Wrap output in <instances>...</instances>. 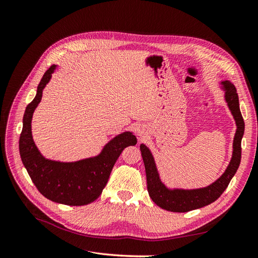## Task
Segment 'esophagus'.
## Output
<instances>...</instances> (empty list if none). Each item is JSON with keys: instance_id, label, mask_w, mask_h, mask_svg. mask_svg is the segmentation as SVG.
<instances>
[{"instance_id": "1", "label": "esophagus", "mask_w": 258, "mask_h": 258, "mask_svg": "<svg viewBox=\"0 0 258 258\" xmlns=\"http://www.w3.org/2000/svg\"><path fill=\"white\" fill-rule=\"evenodd\" d=\"M142 134V131L141 130H139V135H141Z\"/></svg>"}]
</instances>
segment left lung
Listing matches in <instances>:
<instances>
[{
  "mask_svg": "<svg viewBox=\"0 0 258 258\" xmlns=\"http://www.w3.org/2000/svg\"><path fill=\"white\" fill-rule=\"evenodd\" d=\"M223 85L226 90V101H227L231 114L237 123V131L235 139H233L231 161L224 174L216 182L205 187V188L170 190L160 181L150 150L143 144L140 146L145 166L148 195L155 204L161 209L171 211V212L182 213L212 204L221 197V195L229 185L232 176L237 172L241 161V140L244 134V120L240 112L239 98L236 87L229 82H223Z\"/></svg>",
  "mask_w": 258,
  "mask_h": 258,
  "instance_id": "1",
  "label": "left lung"
}]
</instances>
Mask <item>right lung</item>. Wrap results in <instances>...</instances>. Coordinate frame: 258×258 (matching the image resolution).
Returning a JSON list of instances; mask_svg holds the SVG:
<instances>
[{
    "instance_id": "right-lung-1",
    "label": "right lung",
    "mask_w": 258,
    "mask_h": 258,
    "mask_svg": "<svg viewBox=\"0 0 258 258\" xmlns=\"http://www.w3.org/2000/svg\"><path fill=\"white\" fill-rule=\"evenodd\" d=\"M53 70L54 66H51L45 72L35 98L26 107L19 139L20 157L37 190L44 197L67 206H85L100 196L123 148L136 145L137 138L131 132H123L107 143L102 153L95 158L76 162L45 159L32 140L31 120Z\"/></svg>"
}]
</instances>
